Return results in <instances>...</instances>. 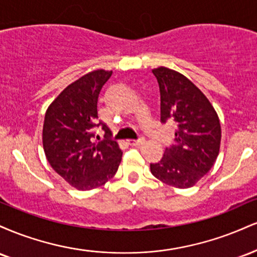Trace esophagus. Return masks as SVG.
I'll return each instance as SVG.
<instances>
[{
    "instance_id": "obj_1",
    "label": "esophagus",
    "mask_w": 257,
    "mask_h": 257,
    "mask_svg": "<svg viewBox=\"0 0 257 257\" xmlns=\"http://www.w3.org/2000/svg\"><path fill=\"white\" fill-rule=\"evenodd\" d=\"M144 141H145V139L140 138V139H138V140H128V144L131 146H139V145H141V144H144Z\"/></svg>"
}]
</instances>
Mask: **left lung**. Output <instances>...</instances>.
<instances>
[{
  "label": "left lung",
  "mask_w": 257,
  "mask_h": 257,
  "mask_svg": "<svg viewBox=\"0 0 257 257\" xmlns=\"http://www.w3.org/2000/svg\"><path fill=\"white\" fill-rule=\"evenodd\" d=\"M161 91V120L175 123V139L152 175L176 188L196 185L214 166L220 151L221 125L208 98L184 75L168 69L152 70Z\"/></svg>",
  "instance_id": "1"
}]
</instances>
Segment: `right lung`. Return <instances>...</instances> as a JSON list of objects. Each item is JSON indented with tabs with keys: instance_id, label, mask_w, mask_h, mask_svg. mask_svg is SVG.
<instances>
[{
	"instance_id": "right-lung-1",
	"label": "right lung",
	"mask_w": 257,
	"mask_h": 257,
	"mask_svg": "<svg viewBox=\"0 0 257 257\" xmlns=\"http://www.w3.org/2000/svg\"><path fill=\"white\" fill-rule=\"evenodd\" d=\"M111 75L112 71L95 70L82 76L59 94L44 116L42 141L47 161L79 191L105 185L122 161L123 153L111 139V131L98 119L99 94ZM98 126L105 137L94 143Z\"/></svg>"
}]
</instances>
